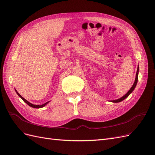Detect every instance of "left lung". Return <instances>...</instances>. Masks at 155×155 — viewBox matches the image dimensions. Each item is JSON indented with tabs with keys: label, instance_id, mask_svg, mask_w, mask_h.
Masks as SVG:
<instances>
[{
	"label": "left lung",
	"instance_id": "obj_1",
	"mask_svg": "<svg viewBox=\"0 0 155 155\" xmlns=\"http://www.w3.org/2000/svg\"><path fill=\"white\" fill-rule=\"evenodd\" d=\"M138 72H139V67H138V69H137V74H136L135 81H134V84H133V85L132 86V87H131V88H130V90L128 91V92L125 95H124L123 97H121V98H120V99H118V100H113V101H112V102H114V103H118V102H120V101H123L124 100H125V98H126L127 97H128V96H129V95L130 94L131 92H132L133 91V90H134V88H135L136 85H137V82H138Z\"/></svg>",
	"mask_w": 155,
	"mask_h": 155
}]
</instances>
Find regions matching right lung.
<instances>
[{"label":"right lung","mask_w":155,"mask_h":155,"mask_svg":"<svg viewBox=\"0 0 155 155\" xmlns=\"http://www.w3.org/2000/svg\"><path fill=\"white\" fill-rule=\"evenodd\" d=\"M15 91H16V92H17V94H18V96H19L21 98V99L23 100V101H24L25 103H26V104H28V105L29 106H30V107H33V108H37V109H38V108H41V107H43L44 106H45L46 104H48V102H46V103H45V104H43V105H34V104H31V103H30L29 101H28L26 100H25V98L24 97H22L20 94H18L17 92V91L15 90Z\"/></svg>","instance_id":"right-lung-1"}]
</instances>
